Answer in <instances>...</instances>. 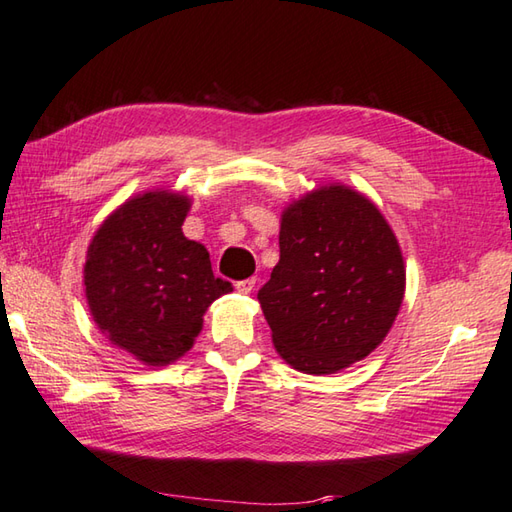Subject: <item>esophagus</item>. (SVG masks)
Here are the masks:
<instances>
[{
	"instance_id": "obj_1",
	"label": "esophagus",
	"mask_w": 512,
	"mask_h": 512,
	"mask_svg": "<svg viewBox=\"0 0 512 512\" xmlns=\"http://www.w3.org/2000/svg\"><path fill=\"white\" fill-rule=\"evenodd\" d=\"M256 287V278H245V281H238L236 289L240 294H249Z\"/></svg>"
}]
</instances>
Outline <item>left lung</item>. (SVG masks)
Masks as SVG:
<instances>
[{
  "label": "left lung",
  "mask_w": 512,
  "mask_h": 512,
  "mask_svg": "<svg viewBox=\"0 0 512 512\" xmlns=\"http://www.w3.org/2000/svg\"><path fill=\"white\" fill-rule=\"evenodd\" d=\"M281 260L258 289L278 354L307 374L361 361L397 318L406 269L372 202L332 185L287 207Z\"/></svg>",
  "instance_id": "obj_1"
}]
</instances>
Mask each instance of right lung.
I'll return each instance as SVG.
<instances>
[{
  "mask_svg": "<svg viewBox=\"0 0 512 512\" xmlns=\"http://www.w3.org/2000/svg\"><path fill=\"white\" fill-rule=\"evenodd\" d=\"M187 209L185 196L167 191L133 198L98 229L86 256L93 321L147 365L191 350L202 314L234 289L211 272L207 249L182 234Z\"/></svg>",
  "mask_w": 512,
  "mask_h": 512,
  "instance_id": "1",
  "label": "right lung"
}]
</instances>
